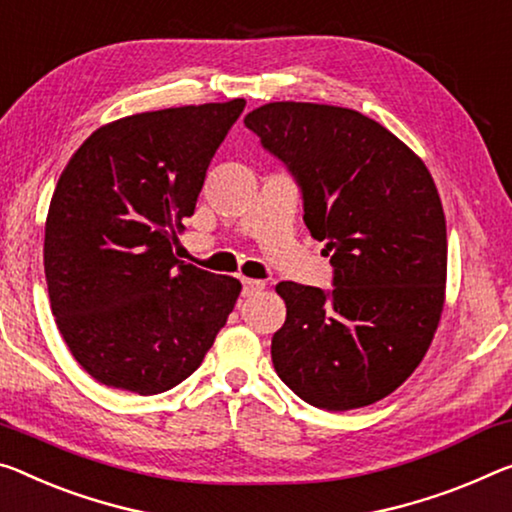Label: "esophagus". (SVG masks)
Masks as SVG:
<instances>
[{"label": "esophagus", "instance_id": "esophagus-1", "mask_svg": "<svg viewBox=\"0 0 512 512\" xmlns=\"http://www.w3.org/2000/svg\"><path fill=\"white\" fill-rule=\"evenodd\" d=\"M265 288V281H258V279H242V295L245 297H254L261 293Z\"/></svg>", "mask_w": 512, "mask_h": 512}]
</instances>
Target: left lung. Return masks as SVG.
Segmentation results:
<instances>
[{
    "label": "left lung",
    "instance_id": "8db88e82",
    "mask_svg": "<svg viewBox=\"0 0 512 512\" xmlns=\"http://www.w3.org/2000/svg\"><path fill=\"white\" fill-rule=\"evenodd\" d=\"M302 192L332 288L281 281L286 322L272 364L304 403L357 410L396 391L435 336L446 219L435 180L396 135L355 109L270 102L245 119Z\"/></svg>",
    "mask_w": 512,
    "mask_h": 512
}]
</instances>
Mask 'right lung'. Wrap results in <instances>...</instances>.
Wrapping results in <instances>:
<instances>
[{
  "label": "right lung",
  "mask_w": 512,
  "mask_h": 512,
  "mask_svg": "<svg viewBox=\"0 0 512 512\" xmlns=\"http://www.w3.org/2000/svg\"><path fill=\"white\" fill-rule=\"evenodd\" d=\"M245 100L125 116L70 157L45 222L59 332L86 373L153 396L201 366L240 281L178 261L176 231Z\"/></svg>",
  "instance_id": "add662e5"
}]
</instances>
